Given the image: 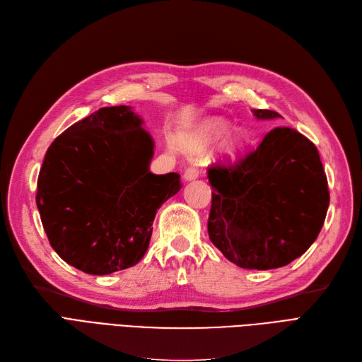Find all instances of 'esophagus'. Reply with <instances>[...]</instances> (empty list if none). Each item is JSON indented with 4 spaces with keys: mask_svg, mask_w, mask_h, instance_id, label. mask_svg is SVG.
<instances>
[{
    "mask_svg": "<svg viewBox=\"0 0 362 362\" xmlns=\"http://www.w3.org/2000/svg\"><path fill=\"white\" fill-rule=\"evenodd\" d=\"M198 176H200V171H198L197 167H188L185 170L183 173V179L186 182H191V180H195Z\"/></svg>",
    "mask_w": 362,
    "mask_h": 362,
    "instance_id": "34e87169",
    "label": "esophagus"
}]
</instances>
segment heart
<instances>
[{
  "mask_svg": "<svg viewBox=\"0 0 362 362\" xmlns=\"http://www.w3.org/2000/svg\"><path fill=\"white\" fill-rule=\"evenodd\" d=\"M230 131L231 124L227 120L219 117L209 119L200 124L197 132L186 141V146L195 151L206 150L207 147L218 143L221 138H224ZM245 148H247V138L240 131H236L229 134L224 139L223 146H221V155L230 162H236L243 156Z\"/></svg>",
  "mask_w": 362,
  "mask_h": 362,
  "instance_id": "b5f03b06",
  "label": "heart"
}]
</instances>
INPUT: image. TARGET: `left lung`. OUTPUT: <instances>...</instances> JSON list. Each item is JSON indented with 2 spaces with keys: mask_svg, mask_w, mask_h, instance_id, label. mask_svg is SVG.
Instances as JSON below:
<instances>
[{
  "mask_svg": "<svg viewBox=\"0 0 362 362\" xmlns=\"http://www.w3.org/2000/svg\"><path fill=\"white\" fill-rule=\"evenodd\" d=\"M255 119L281 117L252 110ZM212 185L209 239L245 269L281 267L317 239L329 206L328 180L319 151L290 127H275L235 165L207 170Z\"/></svg>",
  "mask_w": 362,
  "mask_h": 362,
  "instance_id": "8db88e82",
  "label": "left lung"
}]
</instances>
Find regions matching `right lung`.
<instances>
[{
    "label": "right lung",
    "instance_id": "obj_1",
    "mask_svg": "<svg viewBox=\"0 0 362 362\" xmlns=\"http://www.w3.org/2000/svg\"><path fill=\"white\" fill-rule=\"evenodd\" d=\"M153 148L143 119L126 105L100 108L54 139L36 203L66 263L108 275L144 257L158 209L182 188L177 173L150 171Z\"/></svg>",
    "mask_w": 362,
    "mask_h": 362
}]
</instances>
